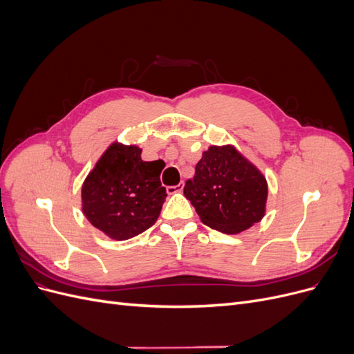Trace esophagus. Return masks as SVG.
I'll return each instance as SVG.
<instances>
[{
    "label": "esophagus",
    "instance_id": "obj_1",
    "mask_svg": "<svg viewBox=\"0 0 354 354\" xmlns=\"http://www.w3.org/2000/svg\"><path fill=\"white\" fill-rule=\"evenodd\" d=\"M183 187H185V183H180V185H177V186H169V187H167V192H168L169 195H173V194H177V192L183 190Z\"/></svg>",
    "mask_w": 354,
    "mask_h": 354
}]
</instances>
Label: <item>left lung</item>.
<instances>
[{
  "mask_svg": "<svg viewBox=\"0 0 354 354\" xmlns=\"http://www.w3.org/2000/svg\"><path fill=\"white\" fill-rule=\"evenodd\" d=\"M185 196L203 224L234 234L263 218L267 181L234 147L211 146L186 181Z\"/></svg>",
  "mask_w": 354,
  "mask_h": 354,
  "instance_id": "obj_1",
  "label": "left lung"
}]
</instances>
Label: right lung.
I'll use <instances>...</instances> for the list:
<instances>
[{"mask_svg": "<svg viewBox=\"0 0 354 354\" xmlns=\"http://www.w3.org/2000/svg\"><path fill=\"white\" fill-rule=\"evenodd\" d=\"M160 171V160H142V149L113 143L82 185L85 217L116 241L143 233L153 226L165 202Z\"/></svg>", "mask_w": 354, "mask_h": 354, "instance_id": "add662e5", "label": "right lung"}]
</instances>
